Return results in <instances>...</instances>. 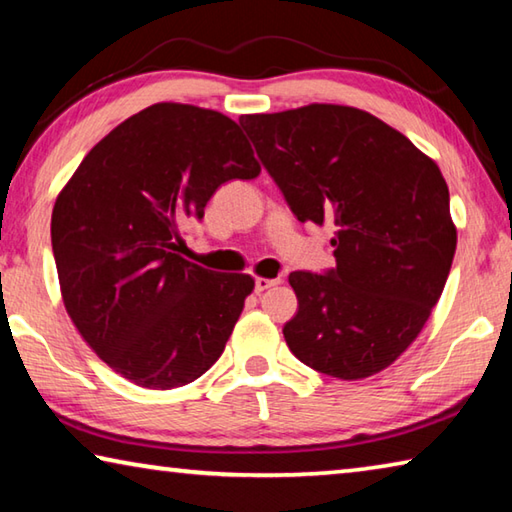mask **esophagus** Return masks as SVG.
<instances>
[{
  "mask_svg": "<svg viewBox=\"0 0 512 512\" xmlns=\"http://www.w3.org/2000/svg\"><path fill=\"white\" fill-rule=\"evenodd\" d=\"M277 284H280V277H257L255 280V291L257 293H262V291H266V289H271V287H277Z\"/></svg>",
  "mask_w": 512,
  "mask_h": 512,
  "instance_id": "1",
  "label": "esophagus"
}]
</instances>
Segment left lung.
I'll use <instances>...</instances> for the list:
<instances>
[{
  "label": "left lung",
  "mask_w": 512,
  "mask_h": 512,
  "mask_svg": "<svg viewBox=\"0 0 512 512\" xmlns=\"http://www.w3.org/2000/svg\"><path fill=\"white\" fill-rule=\"evenodd\" d=\"M259 160L302 223H334L336 268L296 271L289 350L323 375H377L418 339L456 253L438 164L366 110L336 103L241 115Z\"/></svg>",
  "instance_id": "obj_1"
}]
</instances>
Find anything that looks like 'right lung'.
<instances>
[{"mask_svg": "<svg viewBox=\"0 0 512 512\" xmlns=\"http://www.w3.org/2000/svg\"><path fill=\"white\" fill-rule=\"evenodd\" d=\"M237 121L153 103L85 155L51 214L60 296L83 341L133 384L185 386L214 366L255 280L176 253L225 180L257 178Z\"/></svg>", "mask_w": 512, "mask_h": 512, "instance_id": "add662e5", "label": "right lung"}]
</instances>
